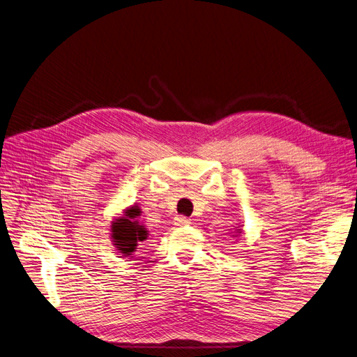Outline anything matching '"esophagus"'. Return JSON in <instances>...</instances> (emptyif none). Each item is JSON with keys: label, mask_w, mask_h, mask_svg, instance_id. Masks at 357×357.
<instances>
[{"label": "esophagus", "mask_w": 357, "mask_h": 357, "mask_svg": "<svg viewBox=\"0 0 357 357\" xmlns=\"http://www.w3.org/2000/svg\"><path fill=\"white\" fill-rule=\"evenodd\" d=\"M190 219L185 218V216H178L175 218V225L176 227H185V225H190Z\"/></svg>", "instance_id": "esophagus-1"}]
</instances>
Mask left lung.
<instances>
[{
	"instance_id": "left-lung-1",
	"label": "left lung",
	"mask_w": 357,
	"mask_h": 357,
	"mask_svg": "<svg viewBox=\"0 0 357 357\" xmlns=\"http://www.w3.org/2000/svg\"><path fill=\"white\" fill-rule=\"evenodd\" d=\"M236 232H238V234H241V229H238V231H236Z\"/></svg>"
}]
</instances>
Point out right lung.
I'll return each mask as SVG.
<instances>
[{
	"label": "right lung",
	"mask_w": 357,
	"mask_h": 357,
	"mask_svg": "<svg viewBox=\"0 0 357 357\" xmlns=\"http://www.w3.org/2000/svg\"><path fill=\"white\" fill-rule=\"evenodd\" d=\"M141 208L132 206L123 212V216L112 222V240L114 247L122 256H130L135 253L138 243L147 240L149 231L138 220Z\"/></svg>",
	"instance_id": "add662e5"
}]
</instances>
